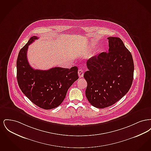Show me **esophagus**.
Here are the masks:
<instances>
[{
    "instance_id": "esophagus-1",
    "label": "esophagus",
    "mask_w": 151,
    "mask_h": 151,
    "mask_svg": "<svg viewBox=\"0 0 151 151\" xmlns=\"http://www.w3.org/2000/svg\"><path fill=\"white\" fill-rule=\"evenodd\" d=\"M78 75H79V76L80 78H83V76H84V71H83L82 70L79 69V71H78Z\"/></svg>"
}]
</instances>
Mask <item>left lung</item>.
I'll return each instance as SVG.
<instances>
[{
    "label": "left lung",
    "mask_w": 151,
    "mask_h": 151,
    "mask_svg": "<svg viewBox=\"0 0 151 151\" xmlns=\"http://www.w3.org/2000/svg\"><path fill=\"white\" fill-rule=\"evenodd\" d=\"M109 51L90 58L84 78L86 95L95 108H107L127 93L131 86L134 65L132 55L118 37H110Z\"/></svg>",
    "instance_id": "left-lung-1"
}]
</instances>
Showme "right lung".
<instances>
[{
    "label": "right lung",
    "instance_id": "1",
    "mask_svg": "<svg viewBox=\"0 0 151 151\" xmlns=\"http://www.w3.org/2000/svg\"><path fill=\"white\" fill-rule=\"evenodd\" d=\"M32 37L19 51L17 59V79L19 86L33 104L49 110L57 108L63 101L69 88L78 79V68L54 67L48 70L33 69L27 59L30 43L37 40Z\"/></svg>",
    "mask_w": 151,
    "mask_h": 151
}]
</instances>
